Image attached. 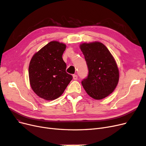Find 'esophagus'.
<instances>
[{"mask_svg": "<svg viewBox=\"0 0 146 146\" xmlns=\"http://www.w3.org/2000/svg\"><path fill=\"white\" fill-rule=\"evenodd\" d=\"M73 78L74 80H76L78 79V76L76 74H73Z\"/></svg>", "mask_w": 146, "mask_h": 146, "instance_id": "obj_1", "label": "esophagus"}]
</instances>
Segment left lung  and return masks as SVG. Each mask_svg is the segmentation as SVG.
<instances>
[{
	"mask_svg": "<svg viewBox=\"0 0 146 146\" xmlns=\"http://www.w3.org/2000/svg\"><path fill=\"white\" fill-rule=\"evenodd\" d=\"M80 48L88 70L82 85L88 95L102 100L115 89L119 81V70L115 60L106 46L101 42L84 43Z\"/></svg>",
	"mask_w": 146,
	"mask_h": 146,
	"instance_id": "1",
	"label": "left lung"
}]
</instances>
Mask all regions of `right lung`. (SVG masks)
<instances>
[{"label":"right lung","mask_w":146,"mask_h":146,"mask_svg":"<svg viewBox=\"0 0 146 146\" xmlns=\"http://www.w3.org/2000/svg\"><path fill=\"white\" fill-rule=\"evenodd\" d=\"M66 45L51 41L33 56L29 65L31 88L37 96L51 101L62 95L73 79L62 59Z\"/></svg>","instance_id":"add662e5"}]
</instances>
